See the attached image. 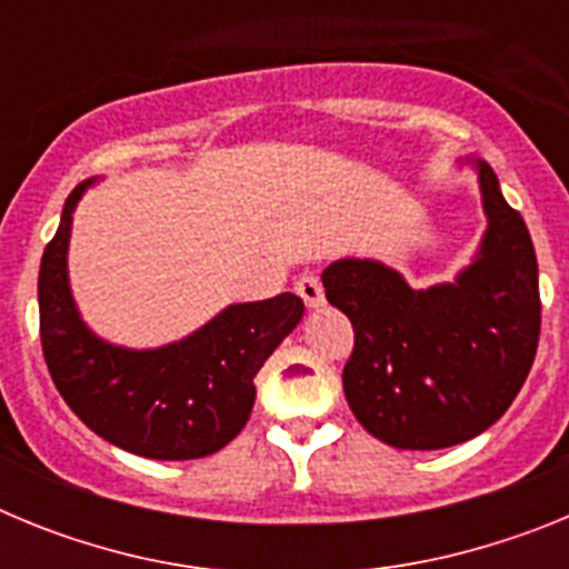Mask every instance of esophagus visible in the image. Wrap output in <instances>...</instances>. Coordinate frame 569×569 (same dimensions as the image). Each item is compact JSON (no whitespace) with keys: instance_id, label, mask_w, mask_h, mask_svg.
Instances as JSON below:
<instances>
[{"instance_id":"34e87169","label":"esophagus","mask_w":569,"mask_h":569,"mask_svg":"<svg viewBox=\"0 0 569 569\" xmlns=\"http://www.w3.org/2000/svg\"><path fill=\"white\" fill-rule=\"evenodd\" d=\"M296 293L301 296V301H305L308 308H321V305H325V290H321V281L316 279L313 273L301 276V279L296 281Z\"/></svg>"}]
</instances>
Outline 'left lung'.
I'll return each instance as SVG.
<instances>
[{
  "mask_svg": "<svg viewBox=\"0 0 569 569\" xmlns=\"http://www.w3.org/2000/svg\"><path fill=\"white\" fill-rule=\"evenodd\" d=\"M479 168L487 230L470 268L416 290L373 259H339L325 296L353 325L341 385L367 433L399 450H441L505 416L530 373L541 330L539 261L519 210Z\"/></svg>",
  "mask_w": 569,
  "mask_h": 569,
  "instance_id": "1",
  "label": "left lung"
}]
</instances>
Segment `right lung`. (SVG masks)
Returning a JSON list of instances; mask_svg holds the SVG:
<instances>
[{
    "label": "right lung",
    "mask_w": 569,
    "mask_h": 569,
    "mask_svg": "<svg viewBox=\"0 0 569 569\" xmlns=\"http://www.w3.org/2000/svg\"><path fill=\"white\" fill-rule=\"evenodd\" d=\"M93 179L68 196L57 236L39 268V333L50 379L97 436L159 461L202 459L248 425L253 376L299 325L305 301L279 293L230 305L202 330L156 350L99 339L79 316L68 284L73 210Z\"/></svg>",
    "instance_id": "add662e5"
}]
</instances>
